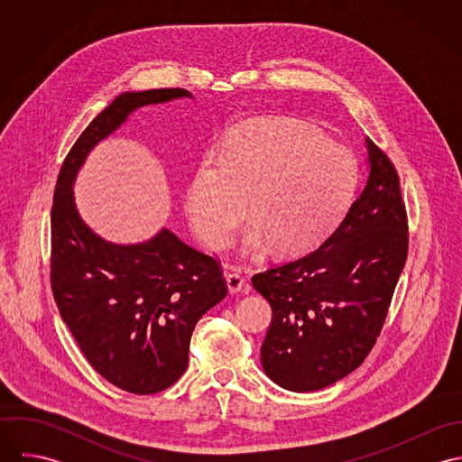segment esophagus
I'll use <instances>...</instances> for the list:
<instances>
[{
	"instance_id": "obj_1",
	"label": "esophagus",
	"mask_w": 462,
	"mask_h": 462,
	"mask_svg": "<svg viewBox=\"0 0 462 462\" xmlns=\"http://www.w3.org/2000/svg\"><path fill=\"white\" fill-rule=\"evenodd\" d=\"M226 282H227V288H229L231 293H238V291H242V288L245 284V279H244V275L235 272V273L226 275Z\"/></svg>"
}]
</instances>
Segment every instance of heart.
<instances>
[{
  "mask_svg": "<svg viewBox=\"0 0 462 462\" xmlns=\"http://www.w3.org/2000/svg\"><path fill=\"white\" fill-rule=\"evenodd\" d=\"M352 154L310 125L268 117L233 130L222 149L199 158L185 211L199 238L224 247L244 215V251L299 253L322 240L356 189Z\"/></svg>",
  "mask_w": 462,
  "mask_h": 462,
  "instance_id": "heart-1",
  "label": "heart"
}]
</instances>
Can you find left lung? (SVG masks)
<instances>
[{
  "label": "left lung",
  "mask_w": 462,
  "mask_h": 462,
  "mask_svg": "<svg viewBox=\"0 0 462 462\" xmlns=\"http://www.w3.org/2000/svg\"><path fill=\"white\" fill-rule=\"evenodd\" d=\"M370 174L359 198L313 253L268 268L253 286L270 302L264 374L306 393L354 372L384 326L407 260V215L395 165L366 138Z\"/></svg>",
  "instance_id": "8db88e82"
}]
</instances>
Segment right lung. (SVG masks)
Returning <instances> with one entry per match:
<instances>
[{
	"instance_id": "right-lung-1",
	"label": "right lung",
	"mask_w": 462,
	"mask_h": 462,
	"mask_svg": "<svg viewBox=\"0 0 462 462\" xmlns=\"http://www.w3.org/2000/svg\"><path fill=\"white\" fill-rule=\"evenodd\" d=\"M192 97L185 88L117 96L78 136L62 163L51 208V290L62 320L92 368L114 386L151 395L187 370L199 319L227 293L220 263L162 229L119 245L79 217L72 185L87 154L145 105Z\"/></svg>"
}]
</instances>
